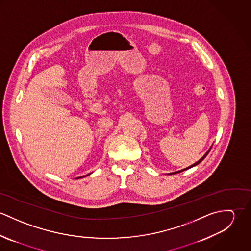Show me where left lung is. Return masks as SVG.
I'll list each match as a JSON object with an SVG mask.
<instances>
[{"label":"left lung","instance_id":"left-lung-1","mask_svg":"<svg viewBox=\"0 0 251 251\" xmlns=\"http://www.w3.org/2000/svg\"><path fill=\"white\" fill-rule=\"evenodd\" d=\"M211 148H212V147H211ZM210 151H211V149H209V151H207V152H206V153H205V154H204V155H203V157H201V158H200V159H199V160H198V161H197V162H195V163H194V164H192V165H190V166H188V167H186V168H184V169H182V170H180V171H178V172H174V173H173V174H176V173H179V172H181V171H183V170H186V169H189V168H191V167H193V166H195V165H197V164H199V163H200V162H201V161H202V160H203V159H204V158H205V157H206V156H207V154H208V153H209V152H210Z\"/></svg>","mask_w":251,"mask_h":251}]
</instances>
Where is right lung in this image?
Here are the masks:
<instances>
[{
  "label": "right lung",
  "mask_w": 251,
  "mask_h": 251,
  "mask_svg": "<svg viewBox=\"0 0 251 251\" xmlns=\"http://www.w3.org/2000/svg\"><path fill=\"white\" fill-rule=\"evenodd\" d=\"M88 175H90V174H88ZM88 175H86V176H88ZM86 176H82V177H80V178H83V177H86Z\"/></svg>",
  "instance_id": "obj_1"
}]
</instances>
